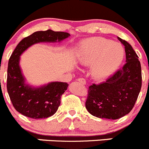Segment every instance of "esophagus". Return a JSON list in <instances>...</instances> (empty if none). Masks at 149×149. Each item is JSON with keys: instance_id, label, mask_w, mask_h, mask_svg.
Masks as SVG:
<instances>
[{"instance_id": "obj_1", "label": "esophagus", "mask_w": 149, "mask_h": 149, "mask_svg": "<svg viewBox=\"0 0 149 149\" xmlns=\"http://www.w3.org/2000/svg\"><path fill=\"white\" fill-rule=\"evenodd\" d=\"M78 81H79L81 84H83V85H85L86 83V80L84 78H79V79H78Z\"/></svg>"}]
</instances>
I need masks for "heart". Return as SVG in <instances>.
<instances>
[{"label":"heart","instance_id":"b5f03b06","mask_svg":"<svg viewBox=\"0 0 149 149\" xmlns=\"http://www.w3.org/2000/svg\"><path fill=\"white\" fill-rule=\"evenodd\" d=\"M124 55L120 44L100 37L84 40L76 51L80 63L91 64V74L96 79H104L112 74L121 64Z\"/></svg>","mask_w":149,"mask_h":149}]
</instances>
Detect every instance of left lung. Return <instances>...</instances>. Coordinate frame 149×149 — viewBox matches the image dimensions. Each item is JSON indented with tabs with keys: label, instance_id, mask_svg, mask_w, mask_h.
<instances>
[{
	"label": "left lung",
	"instance_id": "8db88e82",
	"mask_svg": "<svg viewBox=\"0 0 149 149\" xmlns=\"http://www.w3.org/2000/svg\"><path fill=\"white\" fill-rule=\"evenodd\" d=\"M125 46L126 63L100 84L88 88L86 108L100 118L117 120L128 114L134 107L142 85L141 63L131 45L119 38Z\"/></svg>",
	"mask_w": 149,
	"mask_h": 149
}]
</instances>
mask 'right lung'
<instances>
[{"mask_svg":"<svg viewBox=\"0 0 149 149\" xmlns=\"http://www.w3.org/2000/svg\"><path fill=\"white\" fill-rule=\"evenodd\" d=\"M70 36L63 31H35L24 37L10 55L7 70V91L13 107L24 116L32 119L47 118L53 115L61 104V99L67 89L65 82H52L34 88L24 84L19 67V56L32 45L42 42L61 41Z\"/></svg>","mask_w":149,"mask_h":149,"instance_id":"right-lung-1","label":"right lung"}]
</instances>
